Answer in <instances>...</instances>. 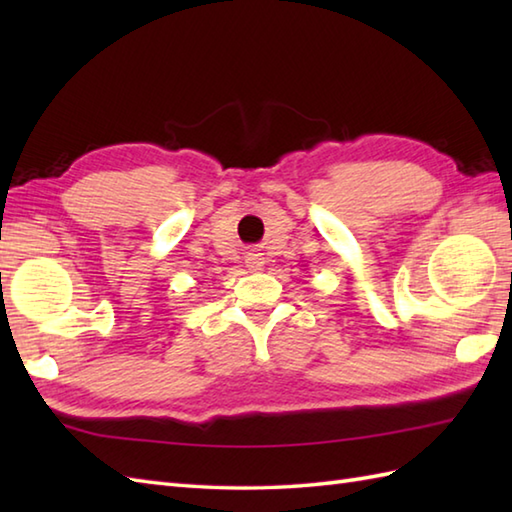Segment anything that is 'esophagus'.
Returning a JSON list of instances; mask_svg holds the SVG:
<instances>
[{
	"mask_svg": "<svg viewBox=\"0 0 512 512\" xmlns=\"http://www.w3.org/2000/svg\"><path fill=\"white\" fill-rule=\"evenodd\" d=\"M246 266H248V270H253V273H257V270H262V268H264V259H262V255H257V253H248V257H246Z\"/></svg>",
	"mask_w": 512,
	"mask_h": 512,
	"instance_id": "34e87169",
	"label": "esophagus"
}]
</instances>
